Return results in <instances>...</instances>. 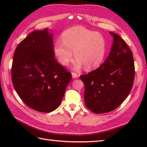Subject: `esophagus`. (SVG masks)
Masks as SVG:
<instances>
[{"label":"esophagus","mask_w":147,"mask_h":147,"mask_svg":"<svg viewBox=\"0 0 147 147\" xmlns=\"http://www.w3.org/2000/svg\"><path fill=\"white\" fill-rule=\"evenodd\" d=\"M72 76H73V78H78V74H77L75 73H72Z\"/></svg>","instance_id":"obj_1"}]
</instances>
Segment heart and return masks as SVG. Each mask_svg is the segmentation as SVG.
Masks as SVG:
<instances>
[{
    "mask_svg": "<svg viewBox=\"0 0 147 147\" xmlns=\"http://www.w3.org/2000/svg\"><path fill=\"white\" fill-rule=\"evenodd\" d=\"M62 41L55 42L53 51L61 64L65 65L73 57L76 58L73 68L79 70L84 65L88 70L98 67L106 53V41L102 34L77 26L65 30Z\"/></svg>",
    "mask_w": 147,
    "mask_h": 147,
    "instance_id": "heart-1",
    "label": "heart"
}]
</instances>
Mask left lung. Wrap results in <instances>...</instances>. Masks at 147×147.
<instances>
[{
    "label": "left lung",
    "mask_w": 147,
    "mask_h": 147,
    "mask_svg": "<svg viewBox=\"0 0 147 147\" xmlns=\"http://www.w3.org/2000/svg\"><path fill=\"white\" fill-rule=\"evenodd\" d=\"M114 38L108 57L96 70L80 76L85 85V104L95 114L117 108L128 96L135 78L133 53L117 34Z\"/></svg>",
    "instance_id": "1"
}]
</instances>
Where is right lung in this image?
I'll return each mask as SVG.
<instances>
[{
	"label": "right lung",
	"instance_id": "1",
	"mask_svg": "<svg viewBox=\"0 0 147 147\" xmlns=\"http://www.w3.org/2000/svg\"><path fill=\"white\" fill-rule=\"evenodd\" d=\"M48 29L33 31L16 49L12 81L24 104L36 111L51 112L61 104L71 74L59 64Z\"/></svg>",
	"mask_w": 147,
	"mask_h": 147
}]
</instances>
